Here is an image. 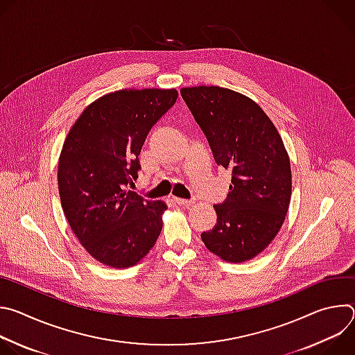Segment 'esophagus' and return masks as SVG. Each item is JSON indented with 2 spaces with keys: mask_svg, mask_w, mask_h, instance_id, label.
I'll return each mask as SVG.
<instances>
[{
  "mask_svg": "<svg viewBox=\"0 0 355 355\" xmlns=\"http://www.w3.org/2000/svg\"><path fill=\"white\" fill-rule=\"evenodd\" d=\"M174 200H175V204L177 205H180V207H184V208H189V207H192L195 202L193 200H189V199H181V198H174Z\"/></svg>",
  "mask_w": 355,
  "mask_h": 355,
  "instance_id": "obj_1",
  "label": "esophagus"
}]
</instances>
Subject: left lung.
<instances>
[{"label":"left lung","instance_id":"left-lung-1","mask_svg":"<svg viewBox=\"0 0 355 355\" xmlns=\"http://www.w3.org/2000/svg\"><path fill=\"white\" fill-rule=\"evenodd\" d=\"M180 92L215 162L232 171L226 200L214 205L216 225L200 239L223 261H248L275 239L288 214L292 174L284 141L260 105L240 92L216 85Z\"/></svg>","mask_w":355,"mask_h":355}]
</instances>
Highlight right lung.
Here are the masks:
<instances>
[{"instance_id":"1","label":"right lung","mask_w":355,"mask_h":355,"mask_svg":"<svg viewBox=\"0 0 355 355\" xmlns=\"http://www.w3.org/2000/svg\"><path fill=\"white\" fill-rule=\"evenodd\" d=\"M178 91L119 89L95 99L71 126L60 153L58 184L66 219L101 264H137L162 233L163 200L126 187L140 170L147 133L175 104Z\"/></svg>"}]
</instances>
